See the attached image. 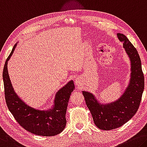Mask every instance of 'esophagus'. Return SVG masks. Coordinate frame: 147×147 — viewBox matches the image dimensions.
Instances as JSON below:
<instances>
[{"mask_svg":"<svg viewBox=\"0 0 147 147\" xmlns=\"http://www.w3.org/2000/svg\"><path fill=\"white\" fill-rule=\"evenodd\" d=\"M80 79H79V78H76V79L75 83H76V85L79 84V83H80Z\"/></svg>","mask_w":147,"mask_h":147,"instance_id":"obj_1","label":"esophagus"}]
</instances>
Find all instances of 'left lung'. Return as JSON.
<instances>
[{
    "mask_svg": "<svg viewBox=\"0 0 147 147\" xmlns=\"http://www.w3.org/2000/svg\"><path fill=\"white\" fill-rule=\"evenodd\" d=\"M117 36L123 42V47L131 62V78L125 92L115 101L103 104L92 94L82 91L86 105L95 125L103 130L121 127L136 115L140 105L145 86L141 59L136 48L124 34L118 33Z\"/></svg>",
    "mask_w": 147,
    "mask_h": 147,
    "instance_id": "1",
    "label": "left lung"
}]
</instances>
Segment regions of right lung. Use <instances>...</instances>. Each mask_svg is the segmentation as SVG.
<instances>
[{
	"label": "right lung",
	"mask_w": 147,
	"mask_h": 147,
	"mask_svg": "<svg viewBox=\"0 0 147 147\" xmlns=\"http://www.w3.org/2000/svg\"><path fill=\"white\" fill-rule=\"evenodd\" d=\"M17 46L7 58L4 66V95L7 107L21 126L32 134L41 136H54L63 131L66 126V111L71 93L74 90L73 80L69 81L55 94L53 108L47 111L32 108L23 101L13 90L8 72V61Z\"/></svg>",
	"instance_id": "right-lung-1"
}]
</instances>
